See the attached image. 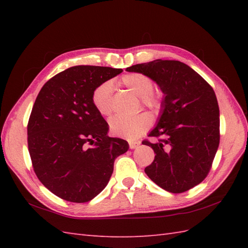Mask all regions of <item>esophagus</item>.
Returning a JSON list of instances; mask_svg holds the SVG:
<instances>
[{
	"label": "esophagus",
	"mask_w": 248,
	"mask_h": 248,
	"mask_svg": "<svg viewBox=\"0 0 248 248\" xmlns=\"http://www.w3.org/2000/svg\"><path fill=\"white\" fill-rule=\"evenodd\" d=\"M140 146V141H136V140H130L129 141V147L130 149H135L136 147Z\"/></svg>",
	"instance_id": "1"
}]
</instances>
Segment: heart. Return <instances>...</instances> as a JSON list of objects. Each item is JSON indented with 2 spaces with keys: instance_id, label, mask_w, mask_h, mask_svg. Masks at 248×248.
Listing matches in <instances>:
<instances>
[{
  "instance_id": "obj_1",
  "label": "heart",
  "mask_w": 248,
  "mask_h": 248,
  "mask_svg": "<svg viewBox=\"0 0 248 248\" xmlns=\"http://www.w3.org/2000/svg\"><path fill=\"white\" fill-rule=\"evenodd\" d=\"M121 85L130 92L140 97L141 104L154 112H159L162 108V99L154 93L155 83L149 77L143 73H128L119 80ZM113 87L110 82H104L96 87L93 93V107L102 116H109L113 112ZM151 117L146 113L125 117L116 115L109 120L112 132L123 138L134 139L143 134L151 125Z\"/></svg>"
}]
</instances>
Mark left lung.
Wrapping results in <instances>:
<instances>
[{"label":"left lung","instance_id":"obj_1","mask_svg":"<svg viewBox=\"0 0 248 248\" xmlns=\"http://www.w3.org/2000/svg\"><path fill=\"white\" fill-rule=\"evenodd\" d=\"M155 81L164 99L156 127L148 136L155 160L145 168L152 181L170 193H183L203 181L219 145V108L209 83L179 61L155 60L127 68Z\"/></svg>","mask_w":248,"mask_h":248}]
</instances>
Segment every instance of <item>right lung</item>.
<instances>
[{
  "mask_svg": "<svg viewBox=\"0 0 248 248\" xmlns=\"http://www.w3.org/2000/svg\"><path fill=\"white\" fill-rule=\"evenodd\" d=\"M123 69L75 66L40 89L28 124V145L37 178L56 196L87 202L103 191L127 140L109 138L108 124L93 103L100 84Z\"/></svg>",
  "mask_w": 248,
  "mask_h": 248,
  "instance_id": "right-lung-1",
  "label": "right lung"
}]
</instances>
